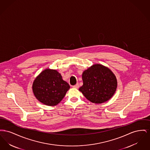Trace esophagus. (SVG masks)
Instances as JSON below:
<instances>
[{
	"label": "esophagus",
	"instance_id": "1",
	"mask_svg": "<svg viewBox=\"0 0 150 150\" xmlns=\"http://www.w3.org/2000/svg\"><path fill=\"white\" fill-rule=\"evenodd\" d=\"M79 87V84H76V85L73 86V88H76V89H78Z\"/></svg>",
	"mask_w": 150,
	"mask_h": 150
}]
</instances>
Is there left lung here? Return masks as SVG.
I'll use <instances>...</instances> for the list:
<instances>
[{
	"mask_svg": "<svg viewBox=\"0 0 150 150\" xmlns=\"http://www.w3.org/2000/svg\"><path fill=\"white\" fill-rule=\"evenodd\" d=\"M83 85L79 89L86 98L94 103H102L111 99L117 88L116 76L107 67L94 64L82 74Z\"/></svg>",
	"mask_w": 150,
	"mask_h": 150,
	"instance_id": "left-lung-1",
	"label": "left lung"
}]
</instances>
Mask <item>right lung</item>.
Segmentation results:
<instances>
[{
    "label": "right lung",
    "mask_w": 150,
    "mask_h": 150,
    "mask_svg": "<svg viewBox=\"0 0 150 150\" xmlns=\"http://www.w3.org/2000/svg\"><path fill=\"white\" fill-rule=\"evenodd\" d=\"M70 88L69 84L62 79L60 73L50 69L41 72L34 80L32 86L36 98L50 106L58 104Z\"/></svg>",
    "instance_id": "right-lung-1"
}]
</instances>
